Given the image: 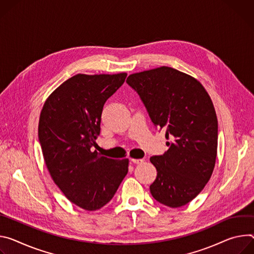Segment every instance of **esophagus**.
Returning <instances> with one entry per match:
<instances>
[{
  "label": "esophagus",
  "mask_w": 254,
  "mask_h": 254,
  "mask_svg": "<svg viewBox=\"0 0 254 254\" xmlns=\"http://www.w3.org/2000/svg\"><path fill=\"white\" fill-rule=\"evenodd\" d=\"M130 161H131V162H133V163H135V164H141V163L144 161V159H141V158H139V159H136V158H130Z\"/></svg>",
  "instance_id": "1"
}]
</instances>
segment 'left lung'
Returning <instances> with one entry per match:
<instances>
[{"label": "left lung", "instance_id": "left-lung-1", "mask_svg": "<svg viewBox=\"0 0 254 254\" xmlns=\"http://www.w3.org/2000/svg\"><path fill=\"white\" fill-rule=\"evenodd\" d=\"M126 81L154 126L171 140L166 152L150 157L157 171L150 192L167 207L185 206L202 191L214 171L218 121L212 100L199 80L168 66L130 74Z\"/></svg>", "mask_w": 254, "mask_h": 254}]
</instances>
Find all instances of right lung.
<instances>
[{"mask_svg": "<svg viewBox=\"0 0 254 254\" xmlns=\"http://www.w3.org/2000/svg\"><path fill=\"white\" fill-rule=\"evenodd\" d=\"M126 76L75 74L47 98L40 113L38 137L47 170L66 198L84 210L109 203L128 173L127 158L91 150L100 135L104 104Z\"/></svg>", "mask_w": 254, "mask_h": 254, "instance_id": "add662e5", "label": "right lung"}]
</instances>
